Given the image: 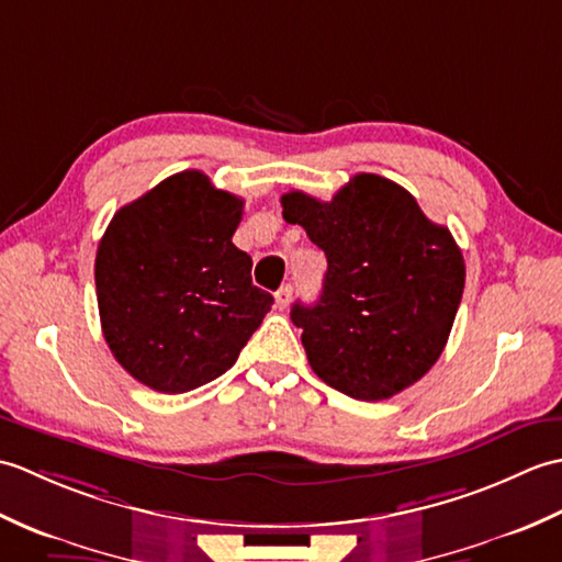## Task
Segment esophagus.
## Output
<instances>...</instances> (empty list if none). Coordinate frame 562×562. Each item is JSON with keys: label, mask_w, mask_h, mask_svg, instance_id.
<instances>
[{"label": "esophagus", "mask_w": 562, "mask_h": 562, "mask_svg": "<svg viewBox=\"0 0 562 562\" xmlns=\"http://www.w3.org/2000/svg\"><path fill=\"white\" fill-rule=\"evenodd\" d=\"M290 302H292V284H282L278 294H274V304H278V308H288Z\"/></svg>", "instance_id": "obj_1"}]
</instances>
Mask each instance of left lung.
<instances>
[{"label": "left lung", "instance_id": "8db88e82", "mask_svg": "<svg viewBox=\"0 0 562 562\" xmlns=\"http://www.w3.org/2000/svg\"><path fill=\"white\" fill-rule=\"evenodd\" d=\"M282 217L324 250V292L292 321L318 379L357 401H384L432 367L457 318L465 266L447 226L376 173H357L330 202L282 195Z\"/></svg>", "mask_w": 562, "mask_h": 562}]
</instances>
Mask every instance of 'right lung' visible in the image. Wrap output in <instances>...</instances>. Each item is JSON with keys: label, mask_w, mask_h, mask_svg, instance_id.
Wrapping results in <instances>:
<instances>
[{"label": "right lung", "mask_w": 562, "mask_h": 562, "mask_svg": "<svg viewBox=\"0 0 562 562\" xmlns=\"http://www.w3.org/2000/svg\"><path fill=\"white\" fill-rule=\"evenodd\" d=\"M244 200L202 171L169 176L121 207L97 250L103 338L130 376L186 393L222 376L270 312L232 244Z\"/></svg>", "instance_id": "right-lung-1"}]
</instances>
